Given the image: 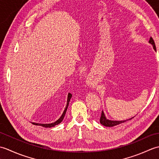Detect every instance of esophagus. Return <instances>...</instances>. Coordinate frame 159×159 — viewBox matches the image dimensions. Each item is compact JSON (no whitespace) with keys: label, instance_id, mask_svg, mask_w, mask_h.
<instances>
[{"label":"esophagus","instance_id":"1","mask_svg":"<svg viewBox=\"0 0 159 159\" xmlns=\"http://www.w3.org/2000/svg\"><path fill=\"white\" fill-rule=\"evenodd\" d=\"M86 84H87V86H91L90 85V83H89V82L88 81V80H87V81H86Z\"/></svg>","mask_w":159,"mask_h":159}]
</instances>
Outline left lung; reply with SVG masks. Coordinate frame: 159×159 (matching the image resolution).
Segmentation results:
<instances>
[{
	"mask_svg": "<svg viewBox=\"0 0 159 159\" xmlns=\"http://www.w3.org/2000/svg\"><path fill=\"white\" fill-rule=\"evenodd\" d=\"M149 43H150V44H152V46L154 50L156 51V46H155V43L154 42V40L152 39V38H150V40H149ZM131 117L130 118V119L128 120H121V121H116V120H108L107 118L106 117L105 115H104V111H102V113H101V117H100V122L101 124H102L103 126H107V127H112V126H116V125H118V124H120L121 123H124L125 122V121H126L128 120H132L133 118L134 117Z\"/></svg>",
	"mask_w": 159,
	"mask_h": 159,
	"instance_id": "8db88e82",
	"label": "left lung"
}]
</instances>
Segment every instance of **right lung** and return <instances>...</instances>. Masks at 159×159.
Returning <instances> with one entry per match:
<instances>
[{
	"instance_id": "obj_1",
	"label": "right lung",
	"mask_w": 159,
	"mask_h": 159,
	"mask_svg": "<svg viewBox=\"0 0 159 159\" xmlns=\"http://www.w3.org/2000/svg\"><path fill=\"white\" fill-rule=\"evenodd\" d=\"M72 95L70 93H68V95H67V104H66V107L65 108V110L63 111V112L61 115V116L58 120H57L56 121H55V122H52V123H50V124H39V123H35V122H33V124L34 125H38V126H42L43 127H45V128H51V127H54L56 125L60 124L61 121H63V118H64V116H65L66 115V111H67V107H68V105H69V102H70V100L71 99V98H72Z\"/></svg>"
}]
</instances>
